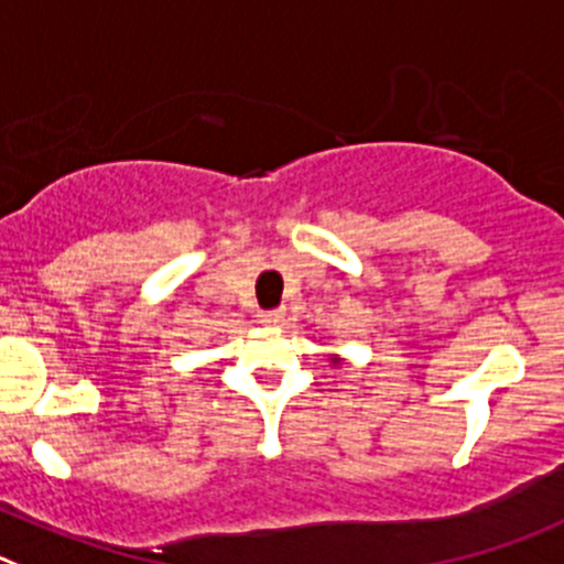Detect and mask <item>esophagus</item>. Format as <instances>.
Returning a JSON list of instances; mask_svg holds the SVG:
<instances>
[{
  "label": "esophagus",
  "mask_w": 564,
  "mask_h": 564,
  "mask_svg": "<svg viewBox=\"0 0 564 564\" xmlns=\"http://www.w3.org/2000/svg\"><path fill=\"white\" fill-rule=\"evenodd\" d=\"M258 323H261V325L283 323V308H270V312H258Z\"/></svg>",
  "instance_id": "esophagus-1"
}]
</instances>
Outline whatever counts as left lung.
I'll return each mask as SVG.
<instances>
[{
	"label": "left lung",
	"mask_w": 564,
	"mask_h": 564,
	"mask_svg": "<svg viewBox=\"0 0 564 564\" xmlns=\"http://www.w3.org/2000/svg\"><path fill=\"white\" fill-rule=\"evenodd\" d=\"M330 365H341V359H339V356H330Z\"/></svg>",
	"instance_id": "1"
}]
</instances>
